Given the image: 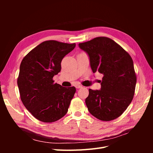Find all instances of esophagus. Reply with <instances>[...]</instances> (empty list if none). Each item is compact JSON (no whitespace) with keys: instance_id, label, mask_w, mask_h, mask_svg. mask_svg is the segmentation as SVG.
<instances>
[{"instance_id":"34e87169","label":"esophagus","mask_w":153,"mask_h":153,"mask_svg":"<svg viewBox=\"0 0 153 153\" xmlns=\"http://www.w3.org/2000/svg\"><path fill=\"white\" fill-rule=\"evenodd\" d=\"M76 87L77 89H80V88H82L83 86L81 85H76Z\"/></svg>"}]
</instances>
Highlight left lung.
Masks as SVG:
<instances>
[{
  "instance_id": "obj_1",
  "label": "left lung",
  "mask_w": 153,
  "mask_h": 153,
  "mask_svg": "<svg viewBox=\"0 0 153 153\" xmlns=\"http://www.w3.org/2000/svg\"><path fill=\"white\" fill-rule=\"evenodd\" d=\"M88 54L93 73L103 74L100 90L89 89V112L102 121L121 116L132 101L137 76L128 53L111 39L98 37L79 44Z\"/></svg>"
}]
</instances>
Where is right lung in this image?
I'll return each instance as SVG.
<instances>
[{
    "label": "right lung",
    "mask_w": 153,
    "mask_h": 153,
    "mask_svg": "<svg viewBox=\"0 0 153 153\" xmlns=\"http://www.w3.org/2000/svg\"><path fill=\"white\" fill-rule=\"evenodd\" d=\"M76 43L44 41L32 49L19 67L17 83L22 102L39 121L56 122L66 114L76 87H64L53 80L61 70L63 58Z\"/></svg>",
    "instance_id": "add662e5"
}]
</instances>
